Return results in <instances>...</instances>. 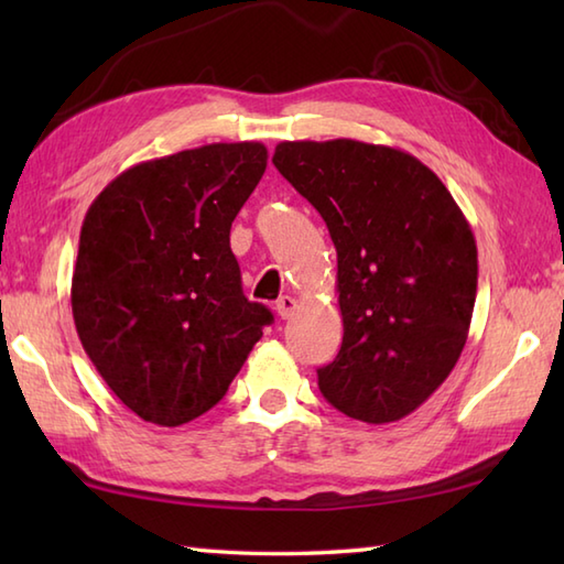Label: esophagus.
Instances as JSON below:
<instances>
[{
	"mask_svg": "<svg viewBox=\"0 0 564 564\" xmlns=\"http://www.w3.org/2000/svg\"><path fill=\"white\" fill-rule=\"evenodd\" d=\"M295 307H297V301L293 295H281L279 303H275V310H279L281 319H289L295 313Z\"/></svg>",
	"mask_w": 564,
	"mask_h": 564,
	"instance_id": "esophagus-1",
	"label": "esophagus"
}]
</instances>
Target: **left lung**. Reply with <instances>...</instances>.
Returning <instances> with one entry per match:
<instances>
[{"mask_svg":"<svg viewBox=\"0 0 564 564\" xmlns=\"http://www.w3.org/2000/svg\"><path fill=\"white\" fill-rule=\"evenodd\" d=\"M273 164L337 247L344 339L317 370L325 400L366 424L412 414L458 364L477 295V245L414 154L361 140H285Z\"/></svg>","mask_w":564,"mask_h":564,"instance_id":"1","label":"left lung"}]
</instances>
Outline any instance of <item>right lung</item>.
Listing matches in <instances>:
<instances>
[{
  "mask_svg": "<svg viewBox=\"0 0 564 564\" xmlns=\"http://www.w3.org/2000/svg\"><path fill=\"white\" fill-rule=\"evenodd\" d=\"M267 158L261 142H213L140 162L84 215L72 317L106 386L145 422L208 412L271 325L230 249Z\"/></svg>",
  "mask_w": 564,
  "mask_h": 564,
  "instance_id": "1",
  "label": "right lung"
}]
</instances>
